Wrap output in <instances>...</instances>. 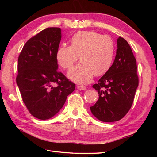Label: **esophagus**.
Here are the masks:
<instances>
[{
	"mask_svg": "<svg viewBox=\"0 0 157 157\" xmlns=\"http://www.w3.org/2000/svg\"><path fill=\"white\" fill-rule=\"evenodd\" d=\"M77 89H79V90H86V86H81V85H78L77 86Z\"/></svg>",
	"mask_w": 157,
	"mask_h": 157,
	"instance_id": "obj_1",
	"label": "esophagus"
}]
</instances>
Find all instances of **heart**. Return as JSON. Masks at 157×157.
I'll use <instances>...</instances> for the list:
<instances>
[{
    "label": "heart",
    "instance_id": "heart-1",
    "mask_svg": "<svg viewBox=\"0 0 157 157\" xmlns=\"http://www.w3.org/2000/svg\"><path fill=\"white\" fill-rule=\"evenodd\" d=\"M71 45L63 44L56 52L60 67L68 69L79 59L81 62L68 73L71 80L86 84L93 77L104 75L112 65L115 46L111 37L94 31H79L71 39Z\"/></svg>",
    "mask_w": 157,
    "mask_h": 157
}]
</instances>
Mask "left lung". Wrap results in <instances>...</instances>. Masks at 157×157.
<instances>
[{
    "label": "left lung",
    "mask_w": 157,
    "mask_h": 157,
    "mask_svg": "<svg viewBox=\"0 0 157 157\" xmlns=\"http://www.w3.org/2000/svg\"><path fill=\"white\" fill-rule=\"evenodd\" d=\"M136 60L125 39H117L116 55L112 66L93 88L99 98L90 109L102 122L121 120L131 108L139 86Z\"/></svg>",
    "instance_id": "left-lung-1"
}]
</instances>
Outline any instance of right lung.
Instances as JSON below:
<instances>
[{
	"mask_svg": "<svg viewBox=\"0 0 157 157\" xmlns=\"http://www.w3.org/2000/svg\"><path fill=\"white\" fill-rule=\"evenodd\" d=\"M59 28H48L26 42L18 59L17 84L30 113L48 120L59 112L75 84L58 71Z\"/></svg>",
	"mask_w": 157,
	"mask_h": 157,
	"instance_id": "right-lung-1",
	"label": "right lung"
}]
</instances>
